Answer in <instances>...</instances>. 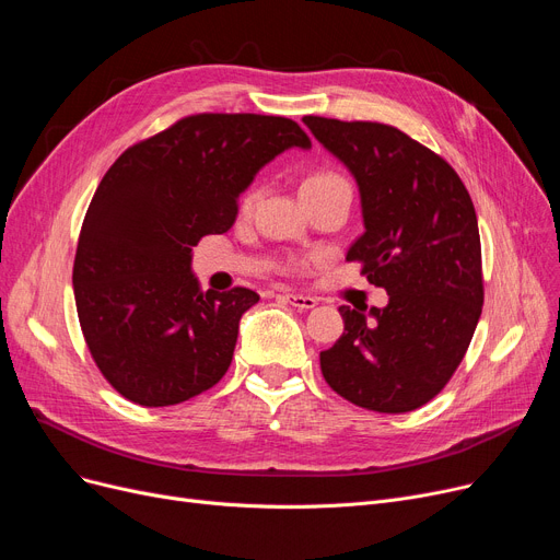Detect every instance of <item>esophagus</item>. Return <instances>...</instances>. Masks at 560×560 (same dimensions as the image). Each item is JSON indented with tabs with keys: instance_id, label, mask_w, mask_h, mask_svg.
<instances>
[{
	"instance_id": "esophagus-1",
	"label": "esophagus",
	"mask_w": 560,
	"mask_h": 560,
	"mask_svg": "<svg viewBox=\"0 0 560 560\" xmlns=\"http://www.w3.org/2000/svg\"><path fill=\"white\" fill-rule=\"evenodd\" d=\"M282 301H287L289 305H294L299 310H312L316 307V299L314 296H305V294H291V291H282L278 294Z\"/></svg>"
}]
</instances>
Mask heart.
I'll return each instance as SVG.
<instances>
[{"mask_svg":"<svg viewBox=\"0 0 560 560\" xmlns=\"http://www.w3.org/2000/svg\"><path fill=\"white\" fill-rule=\"evenodd\" d=\"M324 179H337V175H332V173H322V175H312L310 179H305V184H312V182H324ZM257 198H259V189H250L248 194H246V198H244V209L248 211V209H253V205L257 202Z\"/></svg>","mask_w":560,"mask_h":560,"instance_id":"heart-1","label":"heart"}]
</instances>
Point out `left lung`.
<instances>
[{
	"mask_svg": "<svg viewBox=\"0 0 560 560\" xmlns=\"http://www.w3.org/2000/svg\"><path fill=\"white\" fill-rule=\"evenodd\" d=\"M353 175L364 232L346 253L389 296L341 305L343 332L322 353L326 383L360 408L410 412L454 376L483 307L481 236L471 198L442 156L383 122L305 116Z\"/></svg>",
	"mask_w": 560,
	"mask_h": 560,
	"instance_id": "8db88e82",
	"label": "left lung"
}]
</instances>
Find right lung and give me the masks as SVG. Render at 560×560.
I'll list each match as a JSON object with an SVG mask.
<instances>
[{"label":"right lung","instance_id":"right-lung-1","mask_svg":"<svg viewBox=\"0 0 560 560\" xmlns=\"http://www.w3.org/2000/svg\"><path fill=\"white\" fill-rule=\"evenodd\" d=\"M289 148H312L289 118L198 114L127 148L102 177L72 287L89 351L129 401L175 406L225 376L238 322L259 296L202 291L191 250L232 228L238 196Z\"/></svg>","mask_w":560,"mask_h":560}]
</instances>
